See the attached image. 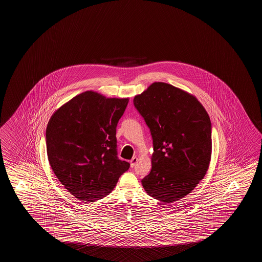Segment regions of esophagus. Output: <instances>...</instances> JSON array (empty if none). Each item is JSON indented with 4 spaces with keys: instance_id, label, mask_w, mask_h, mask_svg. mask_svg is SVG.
<instances>
[{
    "instance_id": "1",
    "label": "esophagus",
    "mask_w": 262,
    "mask_h": 262,
    "mask_svg": "<svg viewBox=\"0 0 262 262\" xmlns=\"http://www.w3.org/2000/svg\"><path fill=\"white\" fill-rule=\"evenodd\" d=\"M138 162V158L137 157H133L132 160H130V167L133 168L134 166H135V164H136V163Z\"/></svg>"
}]
</instances>
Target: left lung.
<instances>
[{
	"label": "left lung",
	"instance_id": "obj_1",
	"mask_svg": "<svg viewBox=\"0 0 262 262\" xmlns=\"http://www.w3.org/2000/svg\"><path fill=\"white\" fill-rule=\"evenodd\" d=\"M150 128L151 170L146 193L165 204L180 200L205 177L212 154L211 121L198 99L167 83L155 82L133 99Z\"/></svg>",
	"mask_w": 262,
	"mask_h": 262
}]
</instances>
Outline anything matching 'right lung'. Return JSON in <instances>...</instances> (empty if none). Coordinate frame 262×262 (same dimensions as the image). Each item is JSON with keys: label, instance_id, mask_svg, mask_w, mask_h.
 <instances>
[{"label": "right lung", "instance_id": "add662e5", "mask_svg": "<svg viewBox=\"0 0 262 262\" xmlns=\"http://www.w3.org/2000/svg\"><path fill=\"white\" fill-rule=\"evenodd\" d=\"M129 99L89 90L57 108L48 121L47 150L52 170L83 202L107 196L129 163L117 157L116 128Z\"/></svg>", "mask_w": 262, "mask_h": 262}]
</instances>
